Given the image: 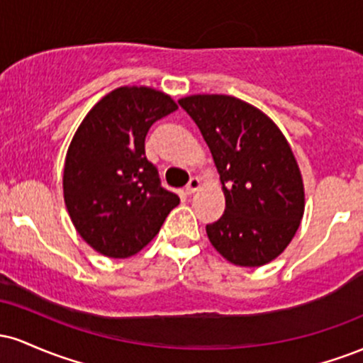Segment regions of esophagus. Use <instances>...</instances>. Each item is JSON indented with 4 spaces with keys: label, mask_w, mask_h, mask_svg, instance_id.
<instances>
[{
    "label": "esophagus",
    "mask_w": 363,
    "mask_h": 363,
    "mask_svg": "<svg viewBox=\"0 0 363 363\" xmlns=\"http://www.w3.org/2000/svg\"><path fill=\"white\" fill-rule=\"evenodd\" d=\"M199 186H201V181H199V177H191L189 182H187V186L184 187L186 194L196 193V191L199 189Z\"/></svg>",
    "instance_id": "1"
}]
</instances>
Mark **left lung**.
<instances>
[{
  "label": "left lung",
  "mask_w": 363,
  "mask_h": 363,
  "mask_svg": "<svg viewBox=\"0 0 363 363\" xmlns=\"http://www.w3.org/2000/svg\"><path fill=\"white\" fill-rule=\"evenodd\" d=\"M201 131L223 184L225 213L206 225L227 261L256 268L294 239L303 215V184L285 136L268 116L228 95L181 99Z\"/></svg>",
  "instance_id": "obj_1"
}]
</instances>
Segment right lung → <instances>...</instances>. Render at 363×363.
I'll return each instance as SVG.
<instances>
[{"label": "right lung", "mask_w": 363, "mask_h": 363, "mask_svg": "<svg viewBox=\"0 0 363 363\" xmlns=\"http://www.w3.org/2000/svg\"><path fill=\"white\" fill-rule=\"evenodd\" d=\"M176 109L162 91L121 86L95 104L74 133L62 176L65 203L78 234L104 256L140 252L179 205L145 155L150 126Z\"/></svg>", "instance_id": "add662e5"}]
</instances>
